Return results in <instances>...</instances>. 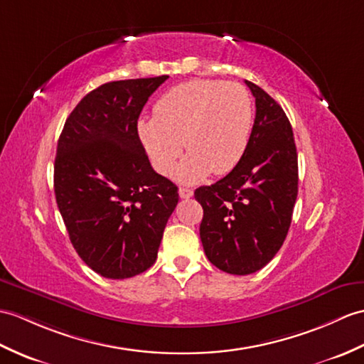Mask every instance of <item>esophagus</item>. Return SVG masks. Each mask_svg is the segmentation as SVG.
<instances>
[{"instance_id":"1","label":"esophagus","mask_w":364,"mask_h":364,"mask_svg":"<svg viewBox=\"0 0 364 364\" xmlns=\"http://www.w3.org/2000/svg\"><path fill=\"white\" fill-rule=\"evenodd\" d=\"M178 193H180V198H191L193 196V191L189 188H180Z\"/></svg>"}]
</instances>
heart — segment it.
I'll return each instance as SVG.
<instances>
[{
	"instance_id": "heart-1",
	"label": "heart",
	"mask_w": 364,
	"mask_h": 364,
	"mask_svg": "<svg viewBox=\"0 0 364 364\" xmlns=\"http://www.w3.org/2000/svg\"><path fill=\"white\" fill-rule=\"evenodd\" d=\"M252 102L239 83L196 79L180 83L156 100L154 117L138 122V136L155 171L175 172L181 183H198L209 172L230 173L247 151Z\"/></svg>"
}]
</instances>
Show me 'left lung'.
Listing matches in <instances>:
<instances>
[{
  "label": "left lung",
  "mask_w": 364,
  "mask_h": 364,
  "mask_svg": "<svg viewBox=\"0 0 364 364\" xmlns=\"http://www.w3.org/2000/svg\"><path fill=\"white\" fill-rule=\"evenodd\" d=\"M256 97L247 151L225 178L196 191L200 239L222 272L251 274L281 250L298 197V154L289 117L276 100L245 80Z\"/></svg>",
  "instance_id": "obj_1"
}]
</instances>
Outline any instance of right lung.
<instances>
[{"label": "right lung", "instance_id": "obj_1", "mask_svg": "<svg viewBox=\"0 0 364 364\" xmlns=\"http://www.w3.org/2000/svg\"><path fill=\"white\" fill-rule=\"evenodd\" d=\"M168 75L108 82L68 116L57 144L54 192L80 259L108 279L155 264L178 188L150 166L138 136L144 105Z\"/></svg>", "mask_w": 364, "mask_h": 364}]
</instances>
